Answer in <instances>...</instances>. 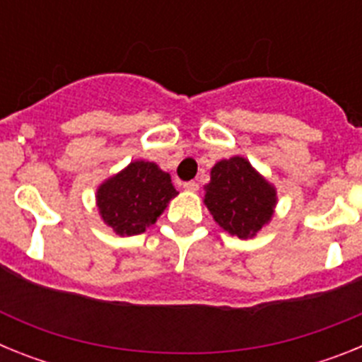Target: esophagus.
Segmentation results:
<instances>
[{"mask_svg": "<svg viewBox=\"0 0 362 362\" xmlns=\"http://www.w3.org/2000/svg\"><path fill=\"white\" fill-rule=\"evenodd\" d=\"M183 188L187 192H197V190H199V185H197L196 181H188V183L183 185Z\"/></svg>", "mask_w": 362, "mask_h": 362, "instance_id": "1", "label": "esophagus"}]
</instances>
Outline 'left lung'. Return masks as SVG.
Returning <instances> with one entry per match:
<instances>
[{
  "label": "left lung",
  "instance_id": "8db88e82",
  "mask_svg": "<svg viewBox=\"0 0 362 362\" xmlns=\"http://www.w3.org/2000/svg\"><path fill=\"white\" fill-rule=\"evenodd\" d=\"M203 203L221 228L246 241L276 214L277 188L248 159L232 156L212 166Z\"/></svg>",
  "mask_w": 362,
  "mask_h": 362
}]
</instances>
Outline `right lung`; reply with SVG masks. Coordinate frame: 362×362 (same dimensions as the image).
<instances>
[{
    "mask_svg": "<svg viewBox=\"0 0 362 362\" xmlns=\"http://www.w3.org/2000/svg\"><path fill=\"white\" fill-rule=\"evenodd\" d=\"M177 194L168 172L136 159L95 188V206L105 225L130 238L152 226Z\"/></svg>",
    "mask_w": 362,
    "mask_h": 362,
    "instance_id": "obj_1",
    "label": "right lung"
}]
</instances>
